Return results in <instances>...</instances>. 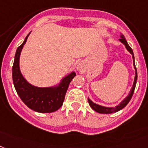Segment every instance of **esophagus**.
<instances>
[{
    "label": "esophagus",
    "mask_w": 148,
    "mask_h": 148,
    "mask_svg": "<svg viewBox=\"0 0 148 148\" xmlns=\"http://www.w3.org/2000/svg\"><path fill=\"white\" fill-rule=\"evenodd\" d=\"M76 68L77 71H82L83 70V68H84V64L82 62H78L76 65Z\"/></svg>",
    "instance_id": "1"
}]
</instances>
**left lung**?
<instances>
[{
	"label": "left lung",
	"instance_id": "obj_1",
	"mask_svg": "<svg viewBox=\"0 0 148 148\" xmlns=\"http://www.w3.org/2000/svg\"><path fill=\"white\" fill-rule=\"evenodd\" d=\"M121 43L123 44L125 47H126V49H127L130 53H131L132 56V59H133V66L134 68H135V79H134L133 82V85L132 86L131 90H130V92L129 93V95L126 96L125 99L123 100L118 105H116L115 107H105L102 106V105H98V104H95V103L93 102L92 100L88 98V101H89V104L90 105L92 108L93 110L96 111L98 113H100V114H112V113H116L119 110H120L121 109H123V108L127 105V104L130 102V101L131 100L132 97V95H133L134 91H135V86H136V83H137V70H136V68H135V58H134V54H133V51L131 47L129 46L127 41H126V38L122 34H120V39L119 40Z\"/></svg>",
	"mask_w": 148,
	"mask_h": 148
}]
</instances>
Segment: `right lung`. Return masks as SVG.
I'll return each mask as SVG.
<instances>
[{"label": "right lung", "instance_id": "obj_1", "mask_svg": "<svg viewBox=\"0 0 148 148\" xmlns=\"http://www.w3.org/2000/svg\"><path fill=\"white\" fill-rule=\"evenodd\" d=\"M30 33L16 52L13 65V84L18 96L30 109L39 113L54 112L62 105L68 86L72 79L76 76V73L71 72L53 86L39 87L28 83L21 73L19 59Z\"/></svg>", "mask_w": 148, "mask_h": 148}]
</instances>
